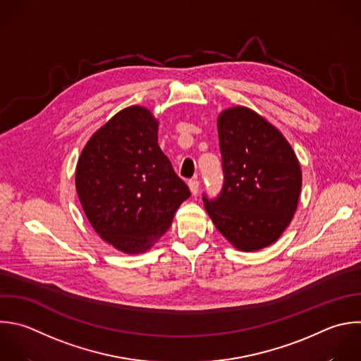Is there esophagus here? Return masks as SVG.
I'll use <instances>...</instances> for the list:
<instances>
[{
	"label": "esophagus",
	"mask_w": 361,
	"mask_h": 361,
	"mask_svg": "<svg viewBox=\"0 0 361 361\" xmlns=\"http://www.w3.org/2000/svg\"><path fill=\"white\" fill-rule=\"evenodd\" d=\"M188 185H189V189H190V192L193 193V195H197V192H199V180L197 179H190L189 182H188Z\"/></svg>",
	"instance_id": "esophagus-1"
}]
</instances>
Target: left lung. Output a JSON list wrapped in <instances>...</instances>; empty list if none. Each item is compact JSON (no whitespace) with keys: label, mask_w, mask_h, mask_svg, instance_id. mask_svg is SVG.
<instances>
[{"label":"left lung","mask_w":361,"mask_h":361,"mask_svg":"<svg viewBox=\"0 0 361 361\" xmlns=\"http://www.w3.org/2000/svg\"><path fill=\"white\" fill-rule=\"evenodd\" d=\"M223 186L203 193L204 209L217 230L238 250L257 251L279 238L300 193V166L283 135L245 107L223 111L217 120Z\"/></svg>","instance_id":"obj_1"}]
</instances>
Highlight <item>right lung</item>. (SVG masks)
<instances>
[{
  "instance_id": "right-lung-1",
  "label": "right lung",
  "mask_w": 361,
  "mask_h": 361,
  "mask_svg": "<svg viewBox=\"0 0 361 361\" xmlns=\"http://www.w3.org/2000/svg\"><path fill=\"white\" fill-rule=\"evenodd\" d=\"M83 210L102 238L127 254L151 248L190 196L140 106L117 113L86 144L76 168Z\"/></svg>"
}]
</instances>
